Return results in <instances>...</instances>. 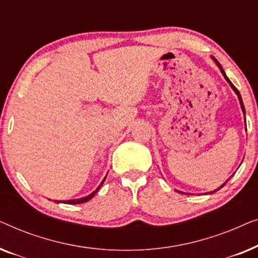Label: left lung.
I'll list each match as a JSON object with an SVG mask.
<instances>
[{"instance_id":"left-lung-1","label":"left lung","mask_w":258,"mask_h":258,"mask_svg":"<svg viewBox=\"0 0 258 258\" xmlns=\"http://www.w3.org/2000/svg\"><path fill=\"white\" fill-rule=\"evenodd\" d=\"M213 59H214V61H215V63H216V64L218 66V68H220V69H221V73H222V75H223V76H224V79L228 81V83H229V84H230V87L232 88V90H234V91H235V93H236V95H237V97H238V100H239V104H241V108H242V111H243V114H244V116H245V109H244V104H243V101H242L241 94H239V91H238L237 89H236V87L234 86V84H232V83L230 82V80H229V79H228V76H227V75H225V73H224V70H223V68H222V66L220 64V63H218V61H217V59H216V58H214V57H213ZM228 181H229V178H228ZM228 181H225V183H223V184H222V185L220 186V188H217L216 190H214V191H210L209 194L216 192V191H217V190H220L221 188H223V186H224L225 184H227V182H228ZM179 192H181V194H184V192H182V191H179Z\"/></svg>"}]
</instances>
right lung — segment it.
<instances>
[{
    "label": "right lung",
    "instance_id": "1",
    "mask_svg": "<svg viewBox=\"0 0 258 258\" xmlns=\"http://www.w3.org/2000/svg\"><path fill=\"white\" fill-rule=\"evenodd\" d=\"M104 179H105V177H104ZM104 179H103V181H102L101 184L97 186V189L95 190V191L91 192L90 195H88V196H86V197H82V199H77V200H69V201H64V202H63V203H67V204H81V203H86V202H88V201L91 200V199H93V197H94L95 195H96V192L98 191V190H100V188H101V186H102V184H103ZM56 203H59V202H58V201H56Z\"/></svg>",
    "mask_w": 258,
    "mask_h": 258
}]
</instances>
